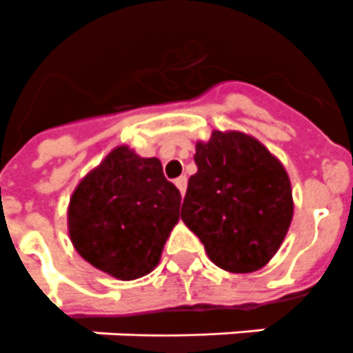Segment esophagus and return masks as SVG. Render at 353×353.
Wrapping results in <instances>:
<instances>
[{
	"label": "esophagus",
	"mask_w": 353,
	"mask_h": 353,
	"mask_svg": "<svg viewBox=\"0 0 353 353\" xmlns=\"http://www.w3.org/2000/svg\"><path fill=\"white\" fill-rule=\"evenodd\" d=\"M176 187L179 188V192L185 194V190H187V176L177 177V179H176Z\"/></svg>",
	"instance_id": "esophagus-1"
}]
</instances>
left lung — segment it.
<instances>
[{"instance_id":"8db88e82","label":"left lung","mask_w":353,"mask_h":353,"mask_svg":"<svg viewBox=\"0 0 353 353\" xmlns=\"http://www.w3.org/2000/svg\"><path fill=\"white\" fill-rule=\"evenodd\" d=\"M198 172L188 179L181 220L209 258L229 273L262 269L282 245L293 218L284 165L258 139L214 130L196 143Z\"/></svg>"}]
</instances>
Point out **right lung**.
I'll return each instance as SVG.
<instances>
[{
  "label": "right lung",
  "mask_w": 353,
  "mask_h": 353,
  "mask_svg": "<svg viewBox=\"0 0 353 353\" xmlns=\"http://www.w3.org/2000/svg\"><path fill=\"white\" fill-rule=\"evenodd\" d=\"M181 194L157 157L113 148L69 199V238L79 254L113 279L135 280L159 263L179 221Z\"/></svg>",
  "instance_id": "right-lung-1"
}]
</instances>
